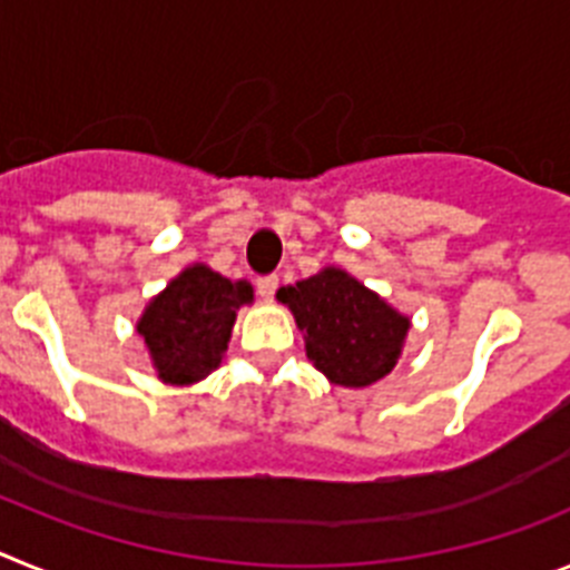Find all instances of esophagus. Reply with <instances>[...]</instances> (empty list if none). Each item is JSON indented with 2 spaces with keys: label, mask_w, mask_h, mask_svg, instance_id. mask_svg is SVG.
Returning <instances> with one entry per match:
<instances>
[{
  "label": "esophagus",
  "mask_w": 570,
  "mask_h": 570,
  "mask_svg": "<svg viewBox=\"0 0 570 570\" xmlns=\"http://www.w3.org/2000/svg\"><path fill=\"white\" fill-rule=\"evenodd\" d=\"M276 288H279V276H259V279H256V294L265 302L274 299Z\"/></svg>",
  "instance_id": "obj_1"
}]
</instances>
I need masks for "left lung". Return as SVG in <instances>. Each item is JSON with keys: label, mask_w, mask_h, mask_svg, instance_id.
Listing matches in <instances>:
<instances>
[{"label": "left lung", "mask_w": 570, "mask_h": 570, "mask_svg": "<svg viewBox=\"0 0 570 570\" xmlns=\"http://www.w3.org/2000/svg\"><path fill=\"white\" fill-rule=\"evenodd\" d=\"M276 299L294 314L308 360L334 385H374L400 362L411 316L345 268L325 265L320 274L276 291Z\"/></svg>", "instance_id": "left-lung-1"}]
</instances>
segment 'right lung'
Instances as JSON below:
<instances>
[{
  "mask_svg": "<svg viewBox=\"0 0 570 570\" xmlns=\"http://www.w3.org/2000/svg\"><path fill=\"white\" fill-rule=\"evenodd\" d=\"M254 302L248 279H228L194 262L145 305L136 331L165 385H194L223 365L236 311Z\"/></svg>",
  "mask_w": 570,
  "mask_h": 570,
  "instance_id": "right-lung-1",
  "label": "right lung"
}]
</instances>
